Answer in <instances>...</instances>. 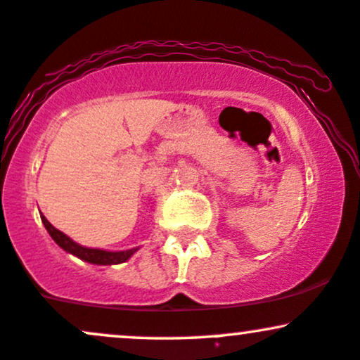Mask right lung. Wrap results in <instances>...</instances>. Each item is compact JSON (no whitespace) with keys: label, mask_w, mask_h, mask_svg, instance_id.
<instances>
[{"label":"right lung","mask_w":360,"mask_h":360,"mask_svg":"<svg viewBox=\"0 0 360 360\" xmlns=\"http://www.w3.org/2000/svg\"><path fill=\"white\" fill-rule=\"evenodd\" d=\"M40 218H42V223L45 229H47L49 235H51L53 242H56L60 249H64L65 252H69V254L76 255V257L86 260V262L89 264H98V266L122 264V262H127V260L139 250V249H128V250H120V252H108L101 249H89V247H82L79 243L71 240L65 233H62L60 230H57L42 213H40Z\"/></svg>","instance_id":"right-lung-1"}]
</instances>
